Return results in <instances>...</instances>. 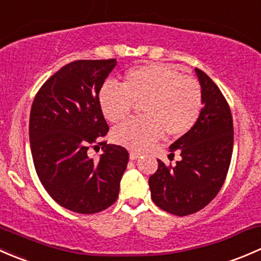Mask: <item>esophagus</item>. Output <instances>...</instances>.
<instances>
[{
    "mask_svg": "<svg viewBox=\"0 0 261 261\" xmlns=\"http://www.w3.org/2000/svg\"><path fill=\"white\" fill-rule=\"evenodd\" d=\"M142 155V153H139V152H133V150H130V153H129V158L132 161H134V160H137V158H139Z\"/></svg>",
    "mask_w": 261,
    "mask_h": 261,
    "instance_id": "obj_1",
    "label": "esophagus"
}]
</instances>
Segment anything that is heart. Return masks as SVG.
<instances>
[{"instance_id":"heart-1","label":"heart","mask_w":261,"mask_h":261,"mask_svg":"<svg viewBox=\"0 0 261 261\" xmlns=\"http://www.w3.org/2000/svg\"><path fill=\"white\" fill-rule=\"evenodd\" d=\"M99 107L112 123L124 120L134 107L143 117L133 118L115 128L113 141L141 150L155 143L163 132L178 138L195 127L202 111V89L196 79L182 75L173 66L150 64L132 69L122 85L108 82L100 88Z\"/></svg>"}]
</instances>
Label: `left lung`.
Wrapping results in <instances>:
<instances>
[{
	"instance_id": "left-lung-1",
	"label": "left lung",
	"mask_w": 261,
	"mask_h": 261,
	"mask_svg": "<svg viewBox=\"0 0 261 261\" xmlns=\"http://www.w3.org/2000/svg\"><path fill=\"white\" fill-rule=\"evenodd\" d=\"M202 89L203 107L195 127L171 144L178 152L176 166L158 160V170L149 177L150 196L162 210L187 216L200 211L216 197L229 171L233 147L230 107L217 85L195 69Z\"/></svg>"
}]
</instances>
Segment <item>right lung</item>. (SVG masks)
<instances>
[{"label":"right lung","mask_w":261,"mask_h":261,"mask_svg":"<svg viewBox=\"0 0 261 261\" xmlns=\"http://www.w3.org/2000/svg\"><path fill=\"white\" fill-rule=\"evenodd\" d=\"M115 65V59L72 61L44 83L31 107L29 134L40 182L77 214L100 212L117 201L129 160L124 147L103 141L109 127L98 95ZM94 144L103 150L98 161L87 155Z\"/></svg>","instance_id":"obj_1"}]
</instances>
